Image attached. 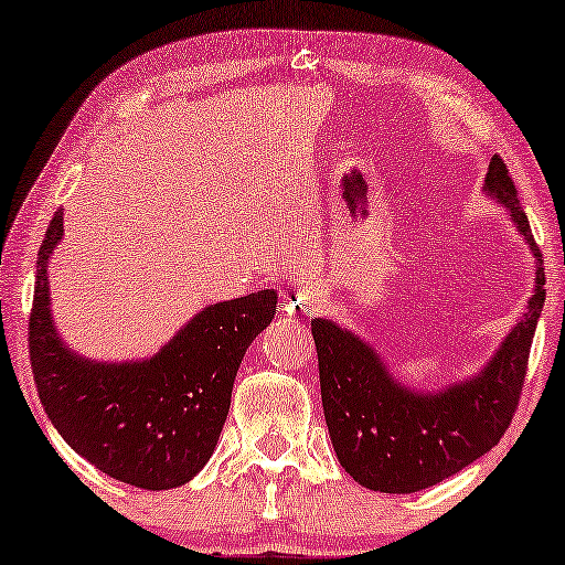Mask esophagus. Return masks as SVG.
<instances>
[{
  "label": "esophagus",
  "instance_id": "esophagus-1",
  "mask_svg": "<svg viewBox=\"0 0 565 565\" xmlns=\"http://www.w3.org/2000/svg\"><path fill=\"white\" fill-rule=\"evenodd\" d=\"M285 308L290 313H316L321 311V300L316 292H296V296L285 298Z\"/></svg>",
  "mask_w": 565,
  "mask_h": 565
}]
</instances>
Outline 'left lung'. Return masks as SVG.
<instances>
[{"mask_svg":"<svg viewBox=\"0 0 565 565\" xmlns=\"http://www.w3.org/2000/svg\"><path fill=\"white\" fill-rule=\"evenodd\" d=\"M486 190L497 195L537 257L535 296L497 358L476 381L445 393H412L393 383L365 342L313 319L321 401L337 458L354 481L383 493H412L445 481L504 437L527 377L530 347L545 303V267L504 159L493 157Z\"/></svg>","mask_w":565,"mask_h":565,"instance_id":"left-lung-1","label":"left lung"}]
</instances>
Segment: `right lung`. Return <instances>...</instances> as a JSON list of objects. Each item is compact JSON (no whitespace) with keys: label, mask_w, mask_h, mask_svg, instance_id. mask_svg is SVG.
<instances>
[{"label":"right lung","mask_w":565,"mask_h":565,"mask_svg":"<svg viewBox=\"0 0 565 565\" xmlns=\"http://www.w3.org/2000/svg\"><path fill=\"white\" fill-rule=\"evenodd\" d=\"M64 236L53 213L38 249L28 350L38 398L72 450L115 481L174 489L205 466L231 406L246 347L275 319V290L200 311L157 358L103 365L66 350L49 311V257Z\"/></svg>","instance_id":"obj_1"}]
</instances>
